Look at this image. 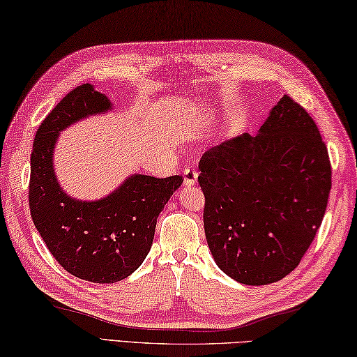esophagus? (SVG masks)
Wrapping results in <instances>:
<instances>
[{"mask_svg": "<svg viewBox=\"0 0 357 357\" xmlns=\"http://www.w3.org/2000/svg\"><path fill=\"white\" fill-rule=\"evenodd\" d=\"M197 177H199V172L194 169V167H185V171H183V183H185V186L196 185Z\"/></svg>", "mask_w": 357, "mask_h": 357, "instance_id": "34e87169", "label": "esophagus"}]
</instances>
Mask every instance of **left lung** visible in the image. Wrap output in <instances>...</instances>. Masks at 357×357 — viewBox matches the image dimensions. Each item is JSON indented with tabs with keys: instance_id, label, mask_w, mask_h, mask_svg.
Instances as JSON below:
<instances>
[{
	"instance_id": "1",
	"label": "left lung",
	"mask_w": 357,
	"mask_h": 357,
	"mask_svg": "<svg viewBox=\"0 0 357 357\" xmlns=\"http://www.w3.org/2000/svg\"><path fill=\"white\" fill-rule=\"evenodd\" d=\"M204 225L219 268L238 283H275L300 264L320 228L331 163L314 119L284 95L258 135L208 149L199 163Z\"/></svg>"
}]
</instances>
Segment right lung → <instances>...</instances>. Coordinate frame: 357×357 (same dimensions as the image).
<instances>
[{
	"label": "right lung",
	"instance_id": "right-lung-1",
	"mask_svg": "<svg viewBox=\"0 0 357 357\" xmlns=\"http://www.w3.org/2000/svg\"><path fill=\"white\" fill-rule=\"evenodd\" d=\"M113 109L91 84L79 85L40 124L31 153L29 208L40 236L66 272L91 283H116L143 264L158 214L183 183L180 176L132 174L109 196L79 200L65 192L54 169L60 132Z\"/></svg>",
	"mask_w": 357,
	"mask_h": 357
}]
</instances>
